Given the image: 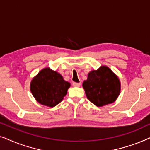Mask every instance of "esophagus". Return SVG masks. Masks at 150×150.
<instances>
[{
	"instance_id": "obj_1",
	"label": "esophagus",
	"mask_w": 150,
	"mask_h": 150,
	"mask_svg": "<svg viewBox=\"0 0 150 150\" xmlns=\"http://www.w3.org/2000/svg\"><path fill=\"white\" fill-rule=\"evenodd\" d=\"M72 85L74 87H80L81 86V83H75V82H74Z\"/></svg>"
}]
</instances>
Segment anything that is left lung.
Instances as JSON below:
<instances>
[{
    "mask_svg": "<svg viewBox=\"0 0 150 150\" xmlns=\"http://www.w3.org/2000/svg\"><path fill=\"white\" fill-rule=\"evenodd\" d=\"M83 87L88 100L97 106L114 102L120 92V80L106 66L89 72Z\"/></svg>",
    "mask_w": 150,
    "mask_h": 150,
    "instance_id": "8db88e82",
    "label": "left lung"
}]
</instances>
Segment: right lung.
I'll list each match as a JSON object with an SVG mask.
<instances>
[{
  "label": "right lung",
  "mask_w": 150,
  "mask_h": 150,
  "mask_svg": "<svg viewBox=\"0 0 150 150\" xmlns=\"http://www.w3.org/2000/svg\"><path fill=\"white\" fill-rule=\"evenodd\" d=\"M70 87L60 74L50 68L40 71L30 83V91L37 101L53 107L62 101Z\"/></svg>",
  "instance_id": "add662e5"
}]
</instances>
